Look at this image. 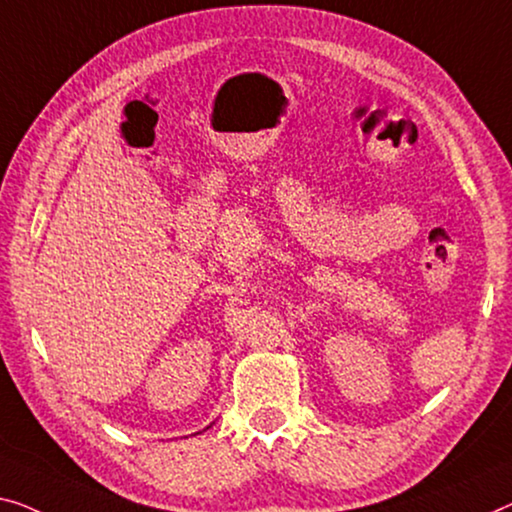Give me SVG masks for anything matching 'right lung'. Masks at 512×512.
Listing matches in <instances>:
<instances>
[{
    "instance_id": "right-lung-1",
    "label": "right lung",
    "mask_w": 512,
    "mask_h": 512,
    "mask_svg": "<svg viewBox=\"0 0 512 512\" xmlns=\"http://www.w3.org/2000/svg\"><path fill=\"white\" fill-rule=\"evenodd\" d=\"M209 427H211V425H209Z\"/></svg>"
}]
</instances>
